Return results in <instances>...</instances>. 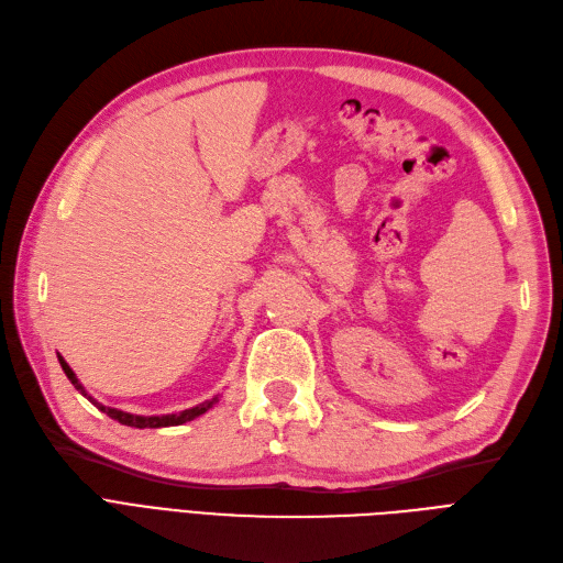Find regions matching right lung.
<instances>
[{
	"label": "right lung",
	"mask_w": 563,
	"mask_h": 563,
	"mask_svg": "<svg viewBox=\"0 0 563 563\" xmlns=\"http://www.w3.org/2000/svg\"><path fill=\"white\" fill-rule=\"evenodd\" d=\"M57 360H59V366H62V371L67 373V378L71 380V385L82 394V397H88L101 412H107L111 420H118L120 424H124V427H136V429H159V427H178V424H185V422H190V420H195V418H199V415H203L208 408H213L216 404H218V397H213V399H208V401H203V404H199V406H195V408H187V410H180V412H172V415H148V418H145V415H132V412H124V410H118V408H109V406H101L99 401H95L90 394L86 391V387H82L80 383H78V378H76V373L71 371V366L62 360L59 355H57Z\"/></svg>",
	"instance_id": "add662e5"
}]
</instances>
